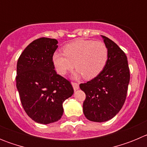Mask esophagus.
<instances>
[{
    "label": "esophagus",
    "instance_id": "obj_1",
    "mask_svg": "<svg viewBox=\"0 0 147 147\" xmlns=\"http://www.w3.org/2000/svg\"><path fill=\"white\" fill-rule=\"evenodd\" d=\"M71 84H72V86L73 88H74V90H76L79 89V88H80V86H79V84L76 82H71Z\"/></svg>",
    "mask_w": 147,
    "mask_h": 147
}]
</instances>
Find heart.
<instances>
[{
  "label": "heart",
  "instance_id": "b5f03b06",
  "mask_svg": "<svg viewBox=\"0 0 147 147\" xmlns=\"http://www.w3.org/2000/svg\"><path fill=\"white\" fill-rule=\"evenodd\" d=\"M63 52L53 54V63L57 72L65 75L75 67L78 74L86 80L98 76L104 69L108 59V50L101 41L77 40L63 47Z\"/></svg>",
  "mask_w": 147,
  "mask_h": 147
}]
</instances>
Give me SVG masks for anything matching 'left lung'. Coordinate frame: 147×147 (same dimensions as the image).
<instances>
[{"label": "left lung", "mask_w": 147, "mask_h": 147, "mask_svg": "<svg viewBox=\"0 0 147 147\" xmlns=\"http://www.w3.org/2000/svg\"><path fill=\"white\" fill-rule=\"evenodd\" d=\"M102 37L108 50L107 63L96 77L80 85L86 95L83 112L88 120L95 122L109 121L120 111L130 79L125 53L113 40Z\"/></svg>", "instance_id": "1"}]
</instances>
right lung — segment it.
<instances>
[{"instance_id": "obj_1", "label": "right lung", "mask_w": 147, "mask_h": 147, "mask_svg": "<svg viewBox=\"0 0 147 147\" xmlns=\"http://www.w3.org/2000/svg\"><path fill=\"white\" fill-rule=\"evenodd\" d=\"M55 39L41 37L24 49L17 64L16 86L23 109L32 120L42 124L57 121L63 114L62 104L71 97V82L54 70Z\"/></svg>"}]
</instances>
